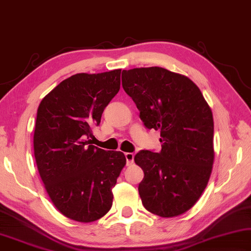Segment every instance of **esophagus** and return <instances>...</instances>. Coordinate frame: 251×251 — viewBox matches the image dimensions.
Instances as JSON below:
<instances>
[{"instance_id":"esophagus-1","label":"esophagus","mask_w":251,"mask_h":251,"mask_svg":"<svg viewBox=\"0 0 251 251\" xmlns=\"http://www.w3.org/2000/svg\"><path fill=\"white\" fill-rule=\"evenodd\" d=\"M125 156H126V165H132L133 161H134V154H133V153L126 152V153H125Z\"/></svg>"}]
</instances>
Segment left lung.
Returning a JSON list of instances; mask_svg holds the SVG:
<instances>
[{"label":"left lung","mask_w":251,"mask_h":251,"mask_svg":"<svg viewBox=\"0 0 251 251\" xmlns=\"http://www.w3.org/2000/svg\"><path fill=\"white\" fill-rule=\"evenodd\" d=\"M122 87L146 128L161 133L159 153L142 150L134 156L144 172L142 204L161 217L182 215L200 200L212 173V110L190 78L165 68L123 70Z\"/></svg>","instance_id":"1"}]
</instances>
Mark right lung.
<instances>
[{
	"label": "right lung",
	"instance_id": "add662e5",
	"mask_svg": "<svg viewBox=\"0 0 251 251\" xmlns=\"http://www.w3.org/2000/svg\"><path fill=\"white\" fill-rule=\"evenodd\" d=\"M121 69L76 74L44 97L37 109L34 155L47 194L69 219L91 223L112 206V187L126 165L120 151L91 144V128L120 89Z\"/></svg>",
	"mask_w": 251,
	"mask_h": 251
}]
</instances>
